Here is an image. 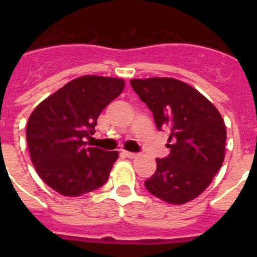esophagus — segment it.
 Segmentation results:
<instances>
[{
	"label": "esophagus",
	"instance_id": "esophagus-1",
	"mask_svg": "<svg viewBox=\"0 0 257 257\" xmlns=\"http://www.w3.org/2000/svg\"><path fill=\"white\" fill-rule=\"evenodd\" d=\"M123 154L127 157V158H136V157L139 156L138 153H133V152H126V151H123Z\"/></svg>",
	"mask_w": 257,
	"mask_h": 257
}]
</instances>
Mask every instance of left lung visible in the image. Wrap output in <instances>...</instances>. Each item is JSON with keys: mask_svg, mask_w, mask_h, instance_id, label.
Here are the masks:
<instances>
[{"mask_svg": "<svg viewBox=\"0 0 257 257\" xmlns=\"http://www.w3.org/2000/svg\"><path fill=\"white\" fill-rule=\"evenodd\" d=\"M130 83L153 113L157 128L170 131V154L157 158L145 188L171 205L187 203L210 185L224 162L221 114L201 92L178 79L154 77Z\"/></svg>", "mask_w": 257, "mask_h": 257, "instance_id": "8db88e82", "label": "left lung"}]
</instances>
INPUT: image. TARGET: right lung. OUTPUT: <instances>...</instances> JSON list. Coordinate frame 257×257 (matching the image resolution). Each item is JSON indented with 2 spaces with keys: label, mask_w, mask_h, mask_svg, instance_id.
I'll return each mask as SVG.
<instances>
[{
  "label": "right lung",
  "mask_w": 257,
  "mask_h": 257,
  "mask_svg": "<svg viewBox=\"0 0 257 257\" xmlns=\"http://www.w3.org/2000/svg\"><path fill=\"white\" fill-rule=\"evenodd\" d=\"M123 79L83 76L45 99L27 123L36 171L55 192L78 197L103 187L118 152L87 147L101 110L121 94Z\"/></svg>",
  "instance_id": "right-lung-1"
}]
</instances>
